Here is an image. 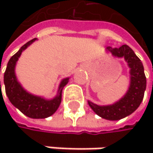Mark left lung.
<instances>
[{
	"instance_id": "obj_1",
	"label": "left lung",
	"mask_w": 153,
	"mask_h": 153,
	"mask_svg": "<svg viewBox=\"0 0 153 153\" xmlns=\"http://www.w3.org/2000/svg\"><path fill=\"white\" fill-rule=\"evenodd\" d=\"M107 50L118 57H124L130 67L131 81L127 94L119 102L111 105L99 106L88 102L91 109L103 119L109 120H118L123 119L137 109L143 101L144 91L146 88V77L143 71V65L141 60L128 45H122L120 48L108 47Z\"/></svg>"
}]
</instances>
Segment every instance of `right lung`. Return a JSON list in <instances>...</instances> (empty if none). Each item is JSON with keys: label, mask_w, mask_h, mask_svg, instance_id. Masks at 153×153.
<instances>
[{"label": "right lung", "mask_w": 153, "mask_h": 153, "mask_svg": "<svg viewBox=\"0 0 153 153\" xmlns=\"http://www.w3.org/2000/svg\"><path fill=\"white\" fill-rule=\"evenodd\" d=\"M36 39H33L16 53L14 56H11L6 71L4 73V85H5V91L6 95L8 96L11 104L16 107L22 113L26 115L29 118L33 119H44L47 117L51 116L59 107L62 98V88L65 86L68 82V78L62 80L60 84V88L61 90L59 92V95L54 98L53 100H45L42 97L33 96L27 93L24 88L20 86L17 82L15 75V65L18 57L20 56L22 51L25 49L32 42H33Z\"/></svg>", "instance_id": "right-lung-1"}]
</instances>
